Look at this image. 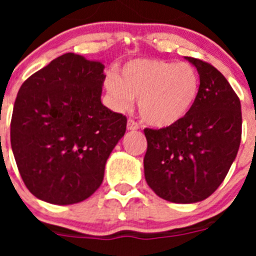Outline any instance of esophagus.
Wrapping results in <instances>:
<instances>
[{
    "label": "esophagus",
    "instance_id": "1",
    "mask_svg": "<svg viewBox=\"0 0 256 256\" xmlns=\"http://www.w3.org/2000/svg\"><path fill=\"white\" fill-rule=\"evenodd\" d=\"M126 128H128V130H137L140 128V124L133 120V119H130L128 123H126Z\"/></svg>",
    "mask_w": 256,
    "mask_h": 256
}]
</instances>
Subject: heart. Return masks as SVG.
Segmentation results:
<instances>
[{
  "mask_svg": "<svg viewBox=\"0 0 256 256\" xmlns=\"http://www.w3.org/2000/svg\"><path fill=\"white\" fill-rule=\"evenodd\" d=\"M119 74L108 73L105 87L118 110H126L140 98L138 110L146 123L169 126L191 110L200 90L198 70L188 62L134 60Z\"/></svg>",
  "mask_w": 256,
  "mask_h": 256,
  "instance_id": "obj_1",
  "label": "heart"
}]
</instances>
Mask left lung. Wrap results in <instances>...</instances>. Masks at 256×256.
Returning <instances> with one entry per match:
<instances>
[{
  "mask_svg": "<svg viewBox=\"0 0 256 256\" xmlns=\"http://www.w3.org/2000/svg\"><path fill=\"white\" fill-rule=\"evenodd\" d=\"M186 60L200 76L196 102L173 126L144 130L146 182L159 198L177 204L205 200L220 186L242 132L240 98L224 76L205 61Z\"/></svg>",
  "mask_w": 256,
  "mask_h": 256,
  "instance_id": "left-lung-1",
  "label": "left lung"
}]
</instances>
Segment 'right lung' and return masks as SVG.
Masks as SVG:
<instances>
[{
  "label": "right lung",
  "mask_w": 256,
  "mask_h": 256,
  "mask_svg": "<svg viewBox=\"0 0 256 256\" xmlns=\"http://www.w3.org/2000/svg\"><path fill=\"white\" fill-rule=\"evenodd\" d=\"M104 64L68 52L22 83L11 118V148L26 188L50 204L86 200L126 133V118L101 102Z\"/></svg>",
  "instance_id": "add662e5"
}]
</instances>
